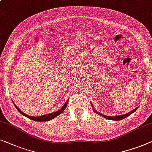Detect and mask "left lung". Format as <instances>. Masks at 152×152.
Instances as JSON below:
<instances>
[{
  "mask_svg": "<svg viewBox=\"0 0 152 152\" xmlns=\"http://www.w3.org/2000/svg\"><path fill=\"white\" fill-rule=\"evenodd\" d=\"M92 104V107L93 111H94V112L95 113H96V114H98V115H101V116H102L103 117H104V118L108 119V120H115V121L122 120H123V119L126 118V117H129V115H131V114H132V113H134L135 111L136 110L137 108H136L133 109V110H132L131 111H130V112H129V113H126V114H124V115H115V116H107V115H103V114H102V113H101L98 112V111L95 110V109H94V106H93L92 104Z\"/></svg>",
  "mask_w": 152,
  "mask_h": 152,
  "instance_id": "8db88e82",
  "label": "left lung"
}]
</instances>
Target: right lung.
I'll use <instances>...</instances> for the list:
<instances>
[{
    "label": "right lung",
    "mask_w": 152,
    "mask_h": 152,
    "mask_svg": "<svg viewBox=\"0 0 152 152\" xmlns=\"http://www.w3.org/2000/svg\"><path fill=\"white\" fill-rule=\"evenodd\" d=\"M68 102H69V99L66 100V102L64 103V106L62 107L60 109V110H58L57 111H56V112H53V113H49V114H47V115H42V116H39V117H33V116H30V115H26L25 113H23L22 111L20 110V109L18 108V107L16 106L15 103L12 102V103L15 105V106L16 107V108L17 109L18 111L21 113V115H23V116H25L26 117H28V118L30 119V120H34V121H37V122H47V121H49V120H53V118H55L56 117L58 116V115L61 114V113H63V111L65 110L66 106H67V104H68Z\"/></svg>",
    "instance_id": "1"
}]
</instances>
